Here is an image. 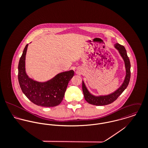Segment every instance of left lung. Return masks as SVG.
<instances>
[{
    "mask_svg": "<svg viewBox=\"0 0 148 148\" xmlns=\"http://www.w3.org/2000/svg\"><path fill=\"white\" fill-rule=\"evenodd\" d=\"M114 47L118 50L120 55H121L124 62L126 70V75L122 85L114 92H112V93L107 95H102L99 96H94L91 94L86 88L84 82L83 81L82 88L85 100L90 104H92L94 106H103L112 103L124 91V90L127 88L129 84L130 78V63L129 59L127 55V51L124 46L120 45L119 43H116L114 44Z\"/></svg>",
    "mask_w": 148,
    "mask_h": 148,
    "instance_id": "left-lung-1",
    "label": "left lung"
}]
</instances>
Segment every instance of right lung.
I'll use <instances>...</instances> for the list:
<instances>
[{"label":"right lung","instance_id":"add662e5","mask_svg":"<svg viewBox=\"0 0 148 148\" xmlns=\"http://www.w3.org/2000/svg\"><path fill=\"white\" fill-rule=\"evenodd\" d=\"M28 44L23 50L18 65V80L21 90L34 104L44 107L59 105L63 99L68 84L74 75L70 70L61 72L45 82H39L29 77L25 68V55Z\"/></svg>","mask_w":148,"mask_h":148}]
</instances>
